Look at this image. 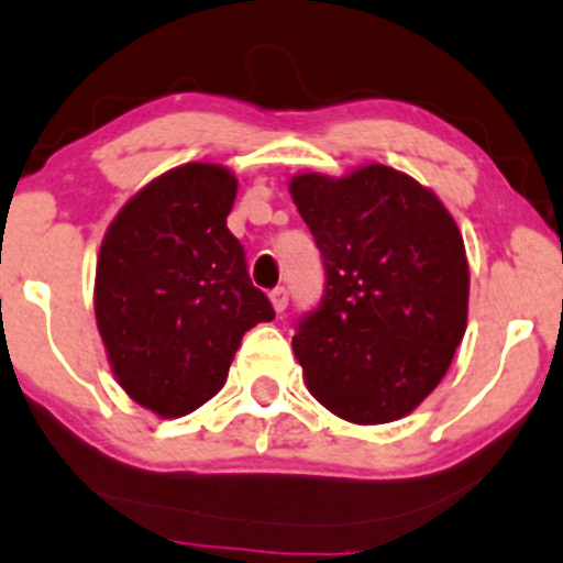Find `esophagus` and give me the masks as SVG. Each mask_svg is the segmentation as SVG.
<instances>
[{
	"label": "esophagus",
	"instance_id": "34e87169",
	"mask_svg": "<svg viewBox=\"0 0 563 563\" xmlns=\"http://www.w3.org/2000/svg\"><path fill=\"white\" fill-rule=\"evenodd\" d=\"M271 303H274V308L276 311H284V308H287V303H289V295H287V289L284 287H276L274 292H271Z\"/></svg>",
	"mask_w": 563,
	"mask_h": 563
}]
</instances>
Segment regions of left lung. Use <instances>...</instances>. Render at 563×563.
<instances>
[{
    "mask_svg": "<svg viewBox=\"0 0 563 563\" xmlns=\"http://www.w3.org/2000/svg\"><path fill=\"white\" fill-rule=\"evenodd\" d=\"M289 192L324 263V295L292 349L308 391L352 424L408 416L467 330L470 268L449 209L380 163L298 174Z\"/></svg>",
    "mask_w": 563,
    "mask_h": 563,
    "instance_id": "8db88e82",
    "label": "left lung"
}]
</instances>
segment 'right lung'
I'll use <instances>...</instances> for the list:
<instances>
[{
  "instance_id": "1",
  "label": "right lung",
  "mask_w": 563,
  "mask_h": 563,
  "mask_svg": "<svg viewBox=\"0 0 563 563\" xmlns=\"http://www.w3.org/2000/svg\"><path fill=\"white\" fill-rule=\"evenodd\" d=\"M239 183L217 163L161 174L118 211L96 263V324L118 384L179 419L225 384L241 338L274 319L228 231Z\"/></svg>"
}]
</instances>
